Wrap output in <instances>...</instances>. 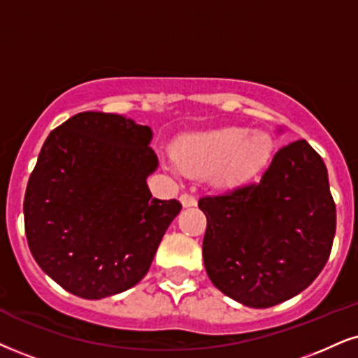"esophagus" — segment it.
I'll use <instances>...</instances> for the list:
<instances>
[{
    "label": "esophagus",
    "mask_w": 358,
    "mask_h": 358,
    "mask_svg": "<svg viewBox=\"0 0 358 358\" xmlns=\"http://www.w3.org/2000/svg\"><path fill=\"white\" fill-rule=\"evenodd\" d=\"M180 204H182L184 207H194L197 204V201H196V197L192 196V194L184 192L182 196H180Z\"/></svg>",
    "instance_id": "esophagus-1"
}]
</instances>
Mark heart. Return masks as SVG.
I'll use <instances>...</instances> for the list:
<instances>
[{"instance_id":"b5f03b06","label":"heart","mask_w":358,"mask_h":358,"mask_svg":"<svg viewBox=\"0 0 358 358\" xmlns=\"http://www.w3.org/2000/svg\"><path fill=\"white\" fill-rule=\"evenodd\" d=\"M275 141L266 131L222 127L186 134L174 144V162L189 176L209 174L219 189H237L259 178L271 164Z\"/></svg>"}]
</instances>
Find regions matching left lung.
<instances>
[{
  "label": "left lung",
  "mask_w": 358,
  "mask_h": 358,
  "mask_svg": "<svg viewBox=\"0 0 358 358\" xmlns=\"http://www.w3.org/2000/svg\"><path fill=\"white\" fill-rule=\"evenodd\" d=\"M206 272L242 306L267 308L306 290L327 264L335 202L322 157L306 139L284 145L257 184L199 199Z\"/></svg>",
  "instance_id": "8db88e82"
}]
</instances>
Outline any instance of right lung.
Returning a JSON list of instances; mask_svg holds the SVG:
<instances>
[{"label": "right lung", "instance_id": "add662e5", "mask_svg": "<svg viewBox=\"0 0 358 358\" xmlns=\"http://www.w3.org/2000/svg\"><path fill=\"white\" fill-rule=\"evenodd\" d=\"M151 127L86 111L44 141L24 194V231L38 266L83 299L124 292L148 273L182 206L159 201Z\"/></svg>", "mask_w": 358, "mask_h": 358}]
</instances>
